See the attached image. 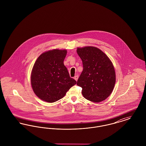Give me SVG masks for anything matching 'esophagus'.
I'll return each mask as SVG.
<instances>
[{
	"label": "esophagus",
	"mask_w": 146,
	"mask_h": 146,
	"mask_svg": "<svg viewBox=\"0 0 146 146\" xmlns=\"http://www.w3.org/2000/svg\"><path fill=\"white\" fill-rule=\"evenodd\" d=\"M78 77H79V76H78V75H76V76H74V79L76 80V81H77L78 80Z\"/></svg>",
	"instance_id": "34e87169"
}]
</instances>
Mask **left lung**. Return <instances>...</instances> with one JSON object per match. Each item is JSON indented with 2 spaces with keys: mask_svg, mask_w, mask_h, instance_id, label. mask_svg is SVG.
Masks as SVG:
<instances>
[{
  "mask_svg": "<svg viewBox=\"0 0 146 146\" xmlns=\"http://www.w3.org/2000/svg\"><path fill=\"white\" fill-rule=\"evenodd\" d=\"M83 70L77 85L82 88L85 98L100 102L108 97L115 83V73L111 61L100 49L94 46L78 48Z\"/></svg>",
  "mask_w": 146,
  "mask_h": 146,
  "instance_id": "1",
  "label": "left lung"
}]
</instances>
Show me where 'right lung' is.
I'll use <instances>...</instances> for the list:
<instances>
[{"label":"right lung","mask_w":146,"mask_h":146,"mask_svg":"<svg viewBox=\"0 0 146 146\" xmlns=\"http://www.w3.org/2000/svg\"><path fill=\"white\" fill-rule=\"evenodd\" d=\"M66 55V50H49L39 56L33 66L32 87L35 94L45 102L52 103L61 99L76 83L64 65Z\"/></svg>","instance_id":"right-lung-1"}]
</instances>
